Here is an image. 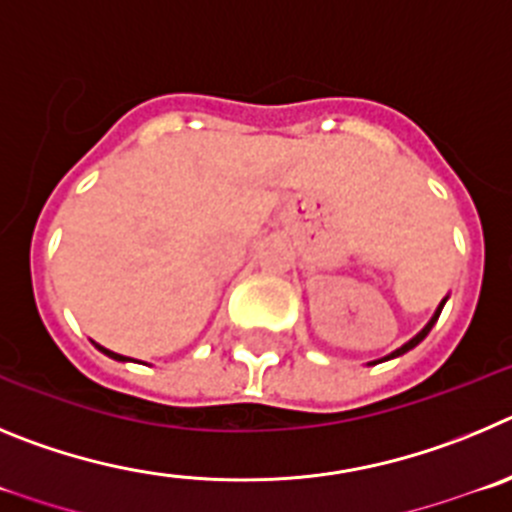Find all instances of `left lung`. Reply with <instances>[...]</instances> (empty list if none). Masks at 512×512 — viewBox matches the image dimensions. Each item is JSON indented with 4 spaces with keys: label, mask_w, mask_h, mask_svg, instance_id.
Here are the masks:
<instances>
[{
    "label": "left lung",
    "mask_w": 512,
    "mask_h": 512,
    "mask_svg": "<svg viewBox=\"0 0 512 512\" xmlns=\"http://www.w3.org/2000/svg\"><path fill=\"white\" fill-rule=\"evenodd\" d=\"M444 303H446V298H444V301H441V303H439V308H436V313H434V316H431V321H428V324H426V326H423V329H421V331H418V334H416V336H413L411 342H405V344H403V347H400V349H395V352H390V354H388V357H382V359H377V362H370V365H380V362H388V359H395V357H400V354H405V352H408V349L418 347V344H421V342H423V339H426V336H428V331L434 329V324H436V321H439V313H441V308H444Z\"/></svg>",
    "instance_id": "1"
}]
</instances>
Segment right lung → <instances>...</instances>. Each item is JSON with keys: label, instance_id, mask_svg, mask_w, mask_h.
<instances>
[{"label": "right lung", "instance_id": "obj_1", "mask_svg": "<svg viewBox=\"0 0 512 512\" xmlns=\"http://www.w3.org/2000/svg\"><path fill=\"white\" fill-rule=\"evenodd\" d=\"M96 349H99V352H104V354H107V357L117 359V362H127V359H130V357H124V354H117V352H109V349L99 347V344H96Z\"/></svg>", "mask_w": 512, "mask_h": 512}]
</instances>
